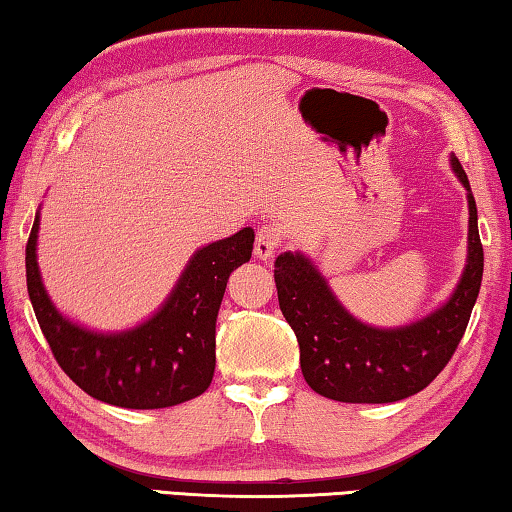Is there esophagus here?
<instances>
[{
    "instance_id": "34e87169",
    "label": "esophagus",
    "mask_w": 512,
    "mask_h": 512,
    "mask_svg": "<svg viewBox=\"0 0 512 512\" xmlns=\"http://www.w3.org/2000/svg\"><path fill=\"white\" fill-rule=\"evenodd\" d=\"M280 246H282V230L277 228V225H264V228L257 230L255 255L259 259H271Z\"/></svg>"
}]
</instances>
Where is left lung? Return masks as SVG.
I'll return each instance as SVG.
<instances>
[{
	"instance_id": "1",
	"label": "left lung",
	"mask_w": 512,
	"mask_h": 512,
	"mask_svg": "<svg viewBox=\"0 0 512 512\" xmlns=\"http://www.w3.org/2000/svg\"><path fill=\"white\" fill-rule=\"evenodd\" d=\"M452 169L467 189L470 230L461 282L443 307L411 325L379 329L345 309L318 268L300 253L275 259L280 309L296 332L300 368L318 395L350 404H386L411 397L440 375L461 343L483 277V246L476 203L465 171Z\"/></svg>"
}]
</instances>
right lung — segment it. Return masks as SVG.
Listing matches in <instances>:
<instances>
[{"label":"right lung","mask_w":512,"mask_h":512,"mask_svg":"<svg viewBox=\"0 0 512 512\" xmlns=\"http://www.w3.org/2000/svg\"><path fill=\"white\" fill-rule=\"evenodd\" d=\"M40 214L27 241V289L58 366L94 400L121 409H167L212 384L216 316L230 273L253 255V228L196 250L169 298L146 323L101 334L54 307L38 268Z\"/></svg>","instance_id":"1"}]
</instances>
